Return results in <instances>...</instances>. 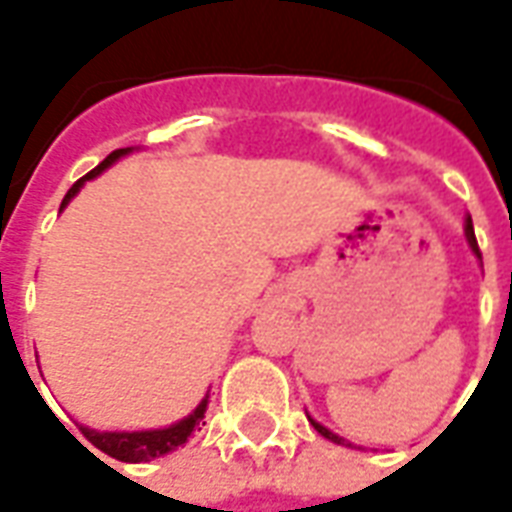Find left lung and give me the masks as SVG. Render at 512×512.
Listing matches in <instances>:
<instances>
[{"mask_svg":"<svg viewBox=\"0 0 512 512\" xmlns=\"http://www.w3.org/2000/svg\"><path fill=\"white\" fill-rule=\"evenodd\" d=\"M466 241H469V246H472V252L477 257H483L480 255V246H477V238H474V227H472V219H466ZM310 425L315 430H318V433H321L323 439H329V441H334V444H348V441L345 439H340V436H337V433H332V430L329 428H323L321 422H315V419L310 417ZM348 447H351V444H348Z\"/></svg>","mask_w":512,"mask_h":512,"instance_id":"8db88e82","label":"left lung"}]
</instances>
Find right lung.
Listing matches in <instances>:
<instances>
[{
    "mask_svg": "<svg viewBox=\"0 0 512 512\" xmlns=\"http://www.w3.org/2000/svg\"><path fill=\"white\" fill-rule=\"evenodd\" d=\"M131 147H123V150H115V153H109V156L93 169V172H87L84 178H79L73 183L68 194H65V200H62L60 211L71 202V197H76V191L82 189L84 180L95 178V175H101L109 164H115L117 158L126 156ZM205 408H208V397L202 400L200 406L191 411L189 417H183L175 425H169V428L161 430H134V433H101V430H90L82 428L84 439L95 444L98 450L106 452L109 458H117V461H126V463H142V461H153L158 455H167V452L178 450L183 447L189 436L194 433V428L200 425L202 417H205ZM205 425V422H202Z\"/></svg>",
    "mask_w": 512,
    "mask_h": 512,
    "instance_id": "add662e5",
    "label": "right lung"
}]
</instances>
